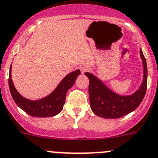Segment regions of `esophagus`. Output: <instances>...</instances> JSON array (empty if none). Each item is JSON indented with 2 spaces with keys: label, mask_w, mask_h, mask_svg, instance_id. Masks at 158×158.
<instances>
[{
  "label": "esophagus",
  "mask_w": 158,
  "mask_h": 158,
  "mask_svg": "<svg viewBox=\"0 0 158 158\" xmlns=\"http://www.w3.org/2000/svg\"><path fill=\"white\" fill-rule=\"evenodd\" d=\"M89 69V66H86V65H85V66H81V73H85V72L88 71Z\"/></svg>",
  "instance_id": "obj_1"
}]
</instances>
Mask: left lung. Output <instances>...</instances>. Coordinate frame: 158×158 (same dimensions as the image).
I'll use <instances>...</instances> for the list:
<instances>
[{
	"mask_svg": "<svg viewBox=\"0 0 158 158\" xmlns=\"http://www.w3.org/2000/svg\"><path fill=\"white\" fill-rule=\"evenodd\" d=\"M139 53L143 67V81L139 89L131 95H120L108 88L95 75L89 72L85 73L89 79V100L94 114L102 118L115 119L132 112L140 105L147 91V66L141 48Z\"/></svg>",
	"mask_w": 158,
	"mask_h": 158,
	"instance_id": "8db88e82",
	"label": "left lung"
}]
</instances>
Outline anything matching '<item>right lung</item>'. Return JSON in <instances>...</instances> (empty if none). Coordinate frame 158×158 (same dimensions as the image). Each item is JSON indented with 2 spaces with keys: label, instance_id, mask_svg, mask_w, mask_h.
<instances>
[{
  "label": "right lung",
  "instance_id": "right-lung-1",
  "mask_svg": "<svg viewBox=\"0 0 158 158\" xmlns=\"http://www.w3.org/2000/svg\"><path fill=\"white\" fill-rule=\"evenodd\" d=\"M81 74L80 69L68 73L59 82L56 89L47 96L37 100H30L20 95L11 79V65L10 66L8 85L12 99L19 107L32 117L49 118L61 112L66 100V92L71 89L77 77Z\"/></svg>",
  "mask_w": 158,
  "mask_h": 158
}]
</instances>
